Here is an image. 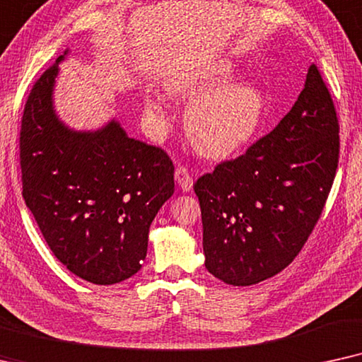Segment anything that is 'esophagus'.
Here are the masks:
<instances>
[{"instance_id":"obj_1","label":"esophagus","mask_w":362,"mask_h":362,"mask_svg":"<svg viewBox=\"0 0 362 362\" xmlns=\"http://www.w3.org/2000/svg\"><path fill=\"white\" fill-rule=\"evenodd\" d=\"M175 180L178 187H180L184 192L192 190L194 187V177H192V172L189 170V167L185 165H178L175 168Z\"/></svg>"}]
</instances>
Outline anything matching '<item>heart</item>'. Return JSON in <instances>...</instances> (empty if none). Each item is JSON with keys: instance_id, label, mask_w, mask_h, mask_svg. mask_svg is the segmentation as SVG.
<instances>
[{"instance_id": "1", "label": "heart", "mask_w": 362, "mask_h": 362, "mask_svg": "<svg viewBox=\"0 0 362 362\" xmlns=\"http://www.w3.org/2000/svg\"><path fill=\"white\" fill-rule=\"evenodd\" d=\"M233 76L228 61L185 71L168 79L167 93L180 100L196 99L187 110V136L197 151L225 157L252 139L263 122L264 95L248 83L226 84ZM146 115L157 125L167 122V105L160 98L146 100Z\"/></svg>"}]
</instances>
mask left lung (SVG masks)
Returning a JSON list of instances; mask_svg holds the SVG:
<instances>
[{
	"label": "left lung",
	"instance_id": "1",
	"mask_svg": "<svg viewBox=\"0 0 362 362\" xmlns=\"http://www.w3.org/2000/svg\"><path fill=\"white\" fill-rule=\"evenodd\" d=\"M339 162V120L316 64L290 112L247 152L195 182L205 267L226 285L285 269L325 209Z\"/></svg>",
	"mask_w": 362,
	"mask_h": 362
}]
</instances>
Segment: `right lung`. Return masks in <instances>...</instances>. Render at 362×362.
Segmentation results:
<instances>
[{
  "label": "right lung",
  "mask_w": 362,
  "mask_h": 362,
  "mask_svg": "<svg viewBox=\"0 0 362 362\" xmlns=\"http://www.w3.org/2000/svg\"><path fill=\"white\" fill-rule=\"evenodd\" d=\"M62 57L42 72L24 104L23 197L71 273L114 285L142 268L152 220L173 195V163L160 147L127 137L115 120L95 132L67 129L52 109Z\"/></svg>",
  "instance_id": "obj_1"
}]
</instances>
